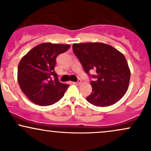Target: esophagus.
I'll return each instance as SVG.
<instances>
[{"label": "esophagus", "mask_w": 151, "mask_h": 151, "mask_svg": "<svg viewBox=\"0 0 151 151\" xmlns=\"http://www.w3.org/2000/svg\"><path fill=\"white\" fill-rule=\"evenodd\" d=\"M81 83V79H78L77 81H74L73 84H76V85H79V84H80Z\"/></svg>", "instance_id": "34e87169"}]
</instances>
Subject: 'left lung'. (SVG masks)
Wrapping results in <instances>:
<instances>
[{"label": "left lung", "instance_id": "1", "mask_svg": "<svg viewBox=\"0 0 151 151\" xmlns=\"http://www.w3.org/2000/svg\"><path fill=\"white\" fill-rule=\"evenodd\" d=\"M74 55L89 74L96 71L90 81L92 92L86 100L96 106H108L124 96L129 87L131 72L125 57L109 45L101 42L73 44Z\"/></svg>", "mask_w": 151, "mask_h": 151}]
</instances>
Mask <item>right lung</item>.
Returning <instances> with one entry per match:
<instances>
[{
  "label": "right lung",
  "instance_id": "obj_1",
  "mask_svg": "<svg viewBox=\"0 0 151 151\" xmlns=\"http://www.w3.org/2000/svg\"><path fill=\"white\" fill-rule=\"evenodd\" d=\"M70 47V45L42 43L21 59L18 67V84L34 104L50 106L63 97L69 85L60 82L55 67L58 55Z\"/></svg>",
  "mask_w": 151,
  "mask_h": 151
}]
</instances>
